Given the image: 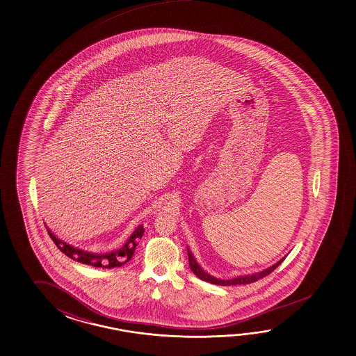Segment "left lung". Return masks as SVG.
<instances>
[{
    "label": "left lung",
    "mask_w": 356,
    "mask_h": 356,
    "mask_svg": "<svg viewBox=\"0 0 356 356\" xmlns=\"http://www.w3.org/2000/svg\"><path fill=\"white\" fill-rule=\"evenodd\" d=\"M188 251V259H189V266H191V270L193 271L194 275L197 276V277L201 278L203 281H207V282H211V284H220V286H231V284H252V282H256V281H259V278H264L267 276V275H270L275 268H277L278 266L281 265V262L284 261V259H280L277 264H275V265L271 266V267H268V268H266L264 271L256 272V273H252V275H246V276H239V277L233 278V280H220V278L213 277V276H211L209 273H207L206 271H203L202 270L201 266L197 264V261L194 259L193 254L191 252V250L187 248Z\"/></svg>",
    "instance_id": "left-lung-1"
}]
</instances>
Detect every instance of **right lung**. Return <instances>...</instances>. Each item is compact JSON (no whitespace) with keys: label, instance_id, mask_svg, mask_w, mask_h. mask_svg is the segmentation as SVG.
I'll return each instance as SVG.
<instances>
[{"label":"right lung","instance_id":"right-lung-1","mask_svg":"<svg viewBox=\"0 0 356 356\" xmlns=\"http://www.w3.org/2000/svg\"><path fill=\"white\" fill-rule=\"evenodd\" d=\"M54 243L56 245L61 252L65 253L67 257L78 261L80 264L84 265L94 266V267H103V268H114V267H120L125 265L130 259L133 257L136 247L138 246V241L142 238L144 228L139 226L134 232L131 233L129 239L125 242L122 248L117 251H113L110 253H104V254H97V253L86 252L83 250H79L78 247L70 246L64 241L56 238L51 231L47 229Z\"/></svg>","mask_w":356,"mask_h":356}]
</instances>
